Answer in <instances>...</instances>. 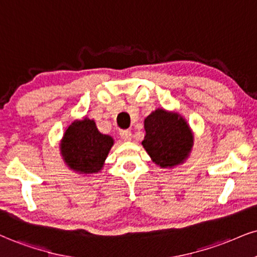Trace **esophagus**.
I'll return each mask as SVG.
<instances>
[{
    "label": "esophagus",
    "instance_id": "esophagus-1",
    "mask_svg": "<svg viewBox=\"0 0 257 257\" xmlns=\"http://www.w3.org/2000/svg\"><path fill=\"white\" fill-rule=\"evenodd\" d=\"M119 135H120V138H121L122 141H125V142L131 141V138H132L131 131H128V130H123V131H120Z\"/></svg>",
    "mask_w": 257,
    "mask_h": 257
}]
</instances>
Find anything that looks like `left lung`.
Wrapping results in <instances>:
<instances>
[{"label": "left lung", "mask_w": 257, "mask_h": 257, "mask_svg": "<svg viewBox=\"0 0 257 257\" xmlns=\"http://www.w3.org/2000/svg\"><path fill=\"white\" fill-rule=\"evenodd\" d=\"M144 130L142 145L151 161L163 169L183 164L191 155L194 135L181 114L155 109L144 119Z\"/></svg>", "instance_id": "left-lung-1"}]
</instances>
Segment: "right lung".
Wrapping results in <instances>:
<instances>
[{
	"instance_id": "right-lung-1",
	"label": "right lung",
	"mask_w": 257,
	"mask_h": 257,
	"mask_svg": "<svg viewBox=\"0 0 257 257\" xmlns=\"http://www.w3.org/2000/svg\"><path fill=\"white\" fill-rule=\"evenodd\" d=\"M113 145L114 139L101 134L94 120L84 116L65 128L59 150L69 169L80 175H90L102 170Z\"/></svg>"
}]
</instances>
